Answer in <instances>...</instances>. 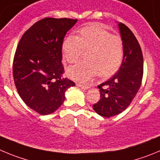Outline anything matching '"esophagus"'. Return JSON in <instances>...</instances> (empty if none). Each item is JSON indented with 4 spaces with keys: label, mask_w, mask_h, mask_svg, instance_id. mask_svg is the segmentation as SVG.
<instances>
[{
    "label": "esophagus",
    "mask_w": 160,
    "mask_h": 160,
    "mask_svg": "<svg viewBox=\"0 0 160 160\" xmlns=\"http://www.w3.org/2000/svg\"><path fill=\"white\" fill-rule=\"evenodd\" d=\"M77 86L79 88H83V89H88L89 86H88V85H83V84H81V83H77Z\"/></svg>",
    "instance_id": "esophagus-1"
}]
</instances>
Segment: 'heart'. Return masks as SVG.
Masks as SVG:
<instances>
[{"instance_id": "heart-1", "label": "heart", "mask_w": 160, "mask_h": 160, "mask_svg": "<svg viewBox=\"0 0 160 160\" xmlns=\"http://www.w3.org/2000/svg\"><path fill=\"white\" fill-rule=\"evenodd\" d=\"M87 50L86 59L67 70L68 76L79 82H87L98 74L108 78L115 74L122 65L124 45L122 38L97 23H90L79 30L77 36L69 35L62 43L63 58L75 63Z\"/></svg>"}]
</instances>
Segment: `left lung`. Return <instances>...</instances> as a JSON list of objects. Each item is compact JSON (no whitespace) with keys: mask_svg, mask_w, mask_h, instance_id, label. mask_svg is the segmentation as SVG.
I'll list each match as a JSON object with an SVG mask.
<instances>
[{"mask_svg":"<svg viewBox=\"0 0 160 160\" xmlns=\"http://www.w3.org/2000/svg\"><path fill=\"white\" fill-rule=\"evenodd\" d=\"M124 45L123 62L117 73L98 85L100 99L93 105L97 114L113 117L127 108L138 92L144 73L141 46L133 33L124 23H118Z\"/></svg>","mask_w":160,"mask_h":160,"instance_id":"8db88e82","label":"left lung"}]
</instances>
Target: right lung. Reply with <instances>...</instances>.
Masks as SVG:
<instances>
[{"instance_id":"1","label":"right lung","mask_w":160,"mask_h":160,"mask_svg":"<svg viewBox=\"0 0 160 160\" xmlns=\"http://www.w3.org/2000/svg\"><path fill=\"white\" fill-rule=\"evenodd\" d=\"M77 19L46 17L32 25L19 42L12 72L19 96L42 115L52 114L64 102L65 91L75 83L64 78L62 43Z\"/></svg>"}]
</instances>
